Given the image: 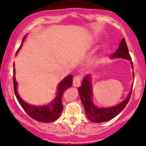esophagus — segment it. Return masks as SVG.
Returning a JSON list of instances; mask_svg holds the SVG:
<instances>
[{
	"instance_id": "1",
	"label": "esophagus",
	"mask_w": 146,
	"mask_h": 146,
	"mask_svg": "<svg viewBox=\"0 0 146 146\" xmlns=\"http://www.w3.org/2000/svg\"><path fill=\"white\" fill-rule=\"evenodd\" d=\"M82 77L80 76H76L73 78V85L75 87H78L80 85V80H81Z\"/></svg>"
}]
</instances>
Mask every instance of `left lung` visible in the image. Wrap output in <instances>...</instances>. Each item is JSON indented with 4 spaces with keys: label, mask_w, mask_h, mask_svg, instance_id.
<instances>
[{
    "label": "left lung",
    "mask_w": 146,
    "mask_h": 146,
    "mask_svg": "<svg viewBox=\"0 0 146 146\" xmlns=\"http://www.w3.org/2000/svg\"><path fill=\"white\" fill-rule=\"evenodd\" d=\"M111 58H121L129 60L131 63L132 68L133 69V63L131 61V58L129 54L127 44L126 43L124 38L122 39L119 44V48L111 56ZM134 77V73H133ZM91 77L90 76H85L81 83V87L78 88L79 95L80 100L85 110V113L88 119L91 121L95 123H102L110 121L117 116L126 106L130 100L132 92V85L128 97L119 103L117 105L111 107H96L92 102V89L91 85Z\"/></svg>",
    "instance_id": "8db88e82"
}]
</instances>
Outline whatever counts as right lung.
<instances>
[{"label":"right lung","mask_w":146,"mask_h":146,"mask_svg":"<svg viewBox=\"0 0 146 146\" xmlns=\"http://www.w3.org/2000/svg\"><path fill=\"white\" fill-rule=\"evenodd\" d=\"M25 39V36L23 38V42H24ZM20 47L21 46H20L19 49L20 48ZM19 49L17 50V51H19ZM15 67L13 66V85H14L15 94V96L19 103L23 107V110H25V111L31 118L35 119L38 121L49 123V122H53L56 120L59 117L63 110L62 100H61L63 93L66 89L72 86L73 76L68 75L64 80L60 82V83L58 84V88H57L56 96L55 99L51 103H49L48 105L35 106L26 103L21 99L19 95L17 90V82L15 80Z\"/></svg>","instance_id":"right-lung-1"}]
</instances>
